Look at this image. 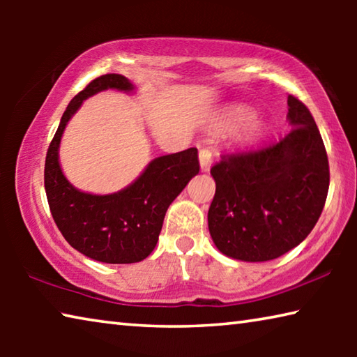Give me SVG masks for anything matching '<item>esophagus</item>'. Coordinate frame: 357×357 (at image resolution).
Segmentation results:
<instances>
[{
  "mask_svg": "<svg viewBox=\"0 0 357 357\" xmlns=\"http://www.w3.org/2000/svg\"><path fill=\"white\" fill-rule=\"evenodd\" d=\"M198 159H200V168L203 173L211 170V162H213V153L209 149L203 148L200 149V154H198Z\"/></svg>",
  "mask_w": 357,
  "mask_h": 357,
  "instance_id": "obj_1",
  "label": "esophagus"
}]
</instances>
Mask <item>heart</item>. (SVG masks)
<instances>
[{
  "label": "heart",
  "mask_w": 357,
  "mask_h": 357,
  "mask_svg": "<svg viewBox=\"0 0 357 357\" xmlns=\"http://www.w3.org/2000/svg\"><path fill=\"white\" fill-rule=\"evenodd\" d=\"M255 118V112L250 107L245 105H231L228 107L225 112L222 113V123L227 128L238 129L244 128L243 130V142L247 144H253L261 140L268 132V124L261 119H253Z\"/></svg>",
  "instance_id": "heart-1"
}]
</instances>
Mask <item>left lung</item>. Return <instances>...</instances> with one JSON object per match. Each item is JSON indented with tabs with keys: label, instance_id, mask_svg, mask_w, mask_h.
<instances>
[{
	"label": "left lung",
	"instance_id": "8db88e82",
	"mask_svg": "<svg viewBox=\"0 0 357 357\" xmlns=\"http://www.w3.org/2000/svg\"><path fill=\"white\" fill-rule=\"evenodd\" d=\"M291 132L271 146L229 155L211 168L215 195L208 211L211 238L223 255L259 263L304 241L329 189V164L315 119L288 96Z\"/></svg>",
	"mask_w": 357,
	"mask_h": 357
}]
</instances>
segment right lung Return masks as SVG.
<instances>
[{
  "label": "right lung",
  "mask_w": 357,
  "mask_h": 357,
  "mask_svg": "<svg viewBox=\"0 0 357 357\" xmlns=\"http://www.w3.org/2000/svg\"><path fill=\"white\" fill-rule=\"evenodd\" d=\"M114 89L134 94L129 78L107 74L96 78L69 102L47 151L48 206L64 239L84 257L108 264L138 263L159 241L165 213L189 181L200 172L197 148L155 157L135 181L113 193L77 189L59 164V144L70 118L91 96Z\"/></svg>",
  "instance_id": "add662e5"
}]
</instances>
